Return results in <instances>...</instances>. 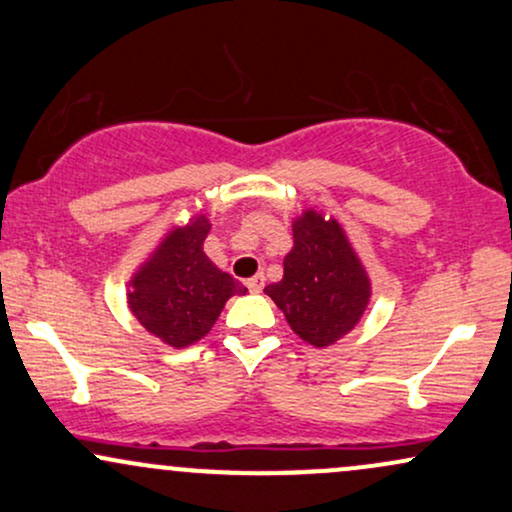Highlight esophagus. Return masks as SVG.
Returning a JSON list of instances; mask_svg holds the SVG:
<instances>
[{
	"label": "esophagus",
	"instance_id": "esophagus-1",
	"mask_svg": "<svg viewBox=\"0 0 512 512\" xmlns=\"http://www.w3.org/2000/svg\"><path fill=\"white\" fill-rule=\"evenodd\" d=\"M245 286H248L252 293H260L262 288H264V276H262V274L252 276V279H248V283H245Z\"/></svg>",
	"mask_w": 512,
	"mask_h": 512
}]
</instances>
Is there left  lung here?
<instances>
[{
    "instance_id": "obj_1",
    "label": "left lung",
    "mask_w": 512,
    "mask_h": 512,
    "mask_svg": "<svg viewBox=\"0 0 512 512\" xmlns=\"http://www.w3.org/2000/svg\"><path fill=\"white\" fill-rule=\"evenodd\" d=\"M291 226L293 248L283 257V279L269 283L264 293L293 334L315 348H329L365 317L372 279L334 214L305 207Z\"/></svg>"
}]
</instances>
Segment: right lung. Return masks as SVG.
I'll use <instances>...</instances> for the list:
<instances>
[{
    "instance_id": "1",
    "label": "right lung",
    "mask_w": 512,
    "mask_h": 512,
    "mask_svg": "<svg viewBox=\"0 0 512 512\" xmlns=\"http://www.w3.org/2000/svg\"><path fill=\"white\" fill-rule=\"evenodd\" d=\"M212 219L195 212L169 226L128 279V310L150 336L169 348H188L205 338L243 283L207 257L205 238Z\"/></svg>"
}]
</instances>
